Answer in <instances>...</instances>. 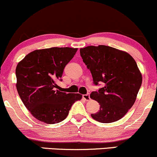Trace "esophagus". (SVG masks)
<instances>
[{"label": "esophagus", "mask_w": 157, "mask_h": 157, "mask_svg": "<svg viewBox=\"0 0 157 157\" xmlns=\"http://www.w3.org/2000/svg\"><path fill=\"white\" fill-rule=\"evenodd\" d=\"M82 97L84 98L86 100V101H89L90 100V94H83V95H82Z\"/></svg>", "instance_id": "1"}]
</instances>
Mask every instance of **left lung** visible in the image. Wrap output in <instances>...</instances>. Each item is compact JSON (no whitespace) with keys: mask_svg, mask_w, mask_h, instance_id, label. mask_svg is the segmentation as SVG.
<instances>
[{"mask_svg":"<svg viewBox=\"0 0 157 157\" xmlns=\"http://www.w3.org/2000/svg\"><path fill=\"white\" fill-rule=\"evenodd\" d=\"M80 52L94 84L104 83L90 95L100 105L99 110L91 117L101 123L121 119L133 106L142 84L137 63L127 52L105 45L88 46Z\"/></svg>","mask_w":157,"mask_h":157,"instance_id":"left-lung-1","label":"left lung"}]
</instances>
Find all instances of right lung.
<instances>
[{
	"label": "right lung",
	"mask_w": 157,
	"mask_h": 157,
	"mask_svg": "<svg viewBox=\"0 0 157 157\" xmlns=\"http://www.w3.org/2000/svg\"><path fill=\"white\" fill-rule=\"evenodd\" d=\"M77 48H51L30 52L16 68L17 90L32 116L46 124H57L67 118L71 106L82 99L80 94L56 89L67 64Z\"/></svg>",
	"instance_id": "right-lung-1"
}]
</instances>
